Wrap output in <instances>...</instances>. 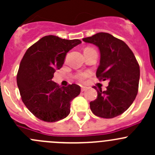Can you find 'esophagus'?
<instances>
[{"label":"esophagus","mask_w":155,"mask_h":155,"mask_svg":"<svg viewBox=\"0 0 155 155\" xmlns=\"http://www.w3.org/2000/svg\"><path fill=\"white\" fill-rule=\"evenodd\" d=\"M86 90H87V87H85V86L81 87V91H85Z\"/></svg>","instance_id":"obj_1"}]
</instances>
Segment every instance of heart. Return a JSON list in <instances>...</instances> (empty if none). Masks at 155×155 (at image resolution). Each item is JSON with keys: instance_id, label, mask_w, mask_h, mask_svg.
I'll return each mask as SVG.
<instances>
[{"instance_id": "b5f03b06", "label": "heart", "mask_w": 155, "mask_h": 155, "mask_svg": "<svg viewBox=\"0 0 155 155\" xmlns=\"http://www.w3.org/2000/svg\"><path fill=\"white\" fill-rule=\"evenodd\" d=\"M87 76H88V73H87V72H85V73H80V74H79V79H80L81 81H82L84 80Z\"/></svg>"}]
</instances>
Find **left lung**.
<instances>
[{"instance_id":"1","label":"left lung","mask_w":155,"mask_h":155,"mask_svg":"<svg viewBox=\"0 0 155 155\" xmlns=\"http://www.w3.org/2000/svg\"><path fill=\"white\" fill-rule=\"evenodd\" d=\"M97 46L101 52L96 76L100 80L109 81L107 90L97 88V97L90 103L95 115L112 118L130 107L138 93L140 66L131 49L122 40L108 33H97L82 39Z\"/></svg>"}]
</instances>
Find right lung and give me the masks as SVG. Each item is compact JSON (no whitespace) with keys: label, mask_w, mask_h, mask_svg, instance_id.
I'll return each mask as SVG.
<instances>
[{"label":"right lung","mask_w":155,"mask_h":155,"mask_svg":"<svg viewBox=\"0 0 155 155\" xmlns=\"http://www.w3.org/2000/svg\"><path fill=\"white\" fill-rule=\"evenodd\" d=\"M81 43L79 40L45 36L23 56L17 85L24 104L39 119L55 122L70 114V103L80 94V87L76 84L61 87L51 79L55 70L63 66L67 53Z\"/></svg>","instance_id":"obj_1"}]
</instances>
